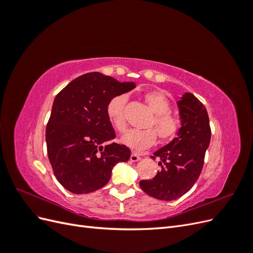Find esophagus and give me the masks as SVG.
I'll return each mask as SVG.
<instances>
[{"label":"esophagus","mask_w":253,"mask_h":253,"mask_svg":"<svg viewBox=\"0 0 253 253\" xmlns=\"http://www.w3.org/2000/svg\"><path fill=\"white\" fill-rule=\"evenodd\" d=\"M140 156L139 155H137L136 153H132L131 154V157H129V160H131V162H133V163H136V162H138V160H140Z\"/></svg>","instance_id":"esophagus-1"}]
</instances>
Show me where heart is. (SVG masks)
<instances>
[{"label": "heart", "mask_w": 253, "mask_h": 253, "mask_svg": "<svg viewBox=\"0 0 253 253\" xmlns=\"http://www.w3.org/2000/svg\"><path fill=\"white\" fill-rule=\"evenodd\" d=\"M145 103L155 114L149 127H154L163 140H169L176 135L180 127L179 120L169 114L171 104L168 98L160 91L151 90L143 95ZM127 100L126 94H118L110 99L106 105V116L112 126L118 132H125L127 124L125 116V108ZM157 134L154 129H132L121 137V142L134 151H143L154 145Z\"/></svg>", "instance_id": "b5f03b06"}]
</instances>
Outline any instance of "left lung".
<instances>
[{"label":"left lung","instance_id":"obj_1","mask_svg":"<svg viewBox=\"0 0 253 253\" xmlns=\"http://www.w3.org/2000/svg\"><path fill=\"white\" fill-rule=\"evenodd\" d=\"M176 102L180 119L178 132L172 141L151 156L160 160L162 170L152 179L139 182L143 192L160 201L177 200L194 186L211 139L205 105L191 93H185Z\"/></svg>","mask_w":253,"mask_h":253}]
</instances>
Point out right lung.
Here are the masks:
<instances>
[{
  "mask_svg": "<svg viewBox=\"0 0 253 253\" xmlns=\"http://www.w3.org/2000/svg\"><path fill=\"white\" fill-rule=\"evenodd\" d=\"M135 87L134 82L93 72L76 78L56 96L45 136L53 173L67 191L94 192L109 182L115 165L128 160L127 147L110 142L115 132L106 105L112 97Z\"/></svg>",
  "mask_w": 253,
  "mask_h": 253,
  "instance_id": "add662e5",
  "label": "right lung"
}]
</instances>
